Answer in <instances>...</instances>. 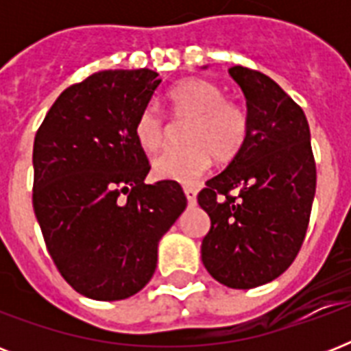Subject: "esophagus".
<instances>
[{
    "label": "esophagus",
    "instance_id": "1",
    "mask_svg": "<svg viewBox=\"0 0 351 351\" xmlns=\"http://www.w3.org/2000/svg\"><path fill=\"white\" fill-rule=\"evenodd\" d=\"M184 193H186L187 197V202L189 204H195L197 202V189L195 187H184Z\"/></svg>",
    "mask_w": 351,
    "mask_h": 351
}]
</instances>
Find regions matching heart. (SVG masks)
Returning <instances> with one entry per match:
<instances>
[{"label": "heart", "instance_id": "b5f03b06", "mask_svg": "<svg viewBox=\"0 0 351 351\" xmlns=\"http://www.w3.org/2000/svg\"><path fill=\"white\" fill-rule=\"evenodd\" d=\"M167 101L175 117H189L184 131L187 143L165 149L153 160V175L160 180L193 184L208 171L213 156L228 162L244 147L247 114L211 82L184 80L167 93ZM132 131L138 145L149 153L164 143V120L151 107L138 114Z\"/></svg>", "mask_w": 351, "mask_h": 351}]
</instances>
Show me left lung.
<instances>
[{
	"instance_id": "obj_1",
	"label": "left lung",
	"mask_w": 351,
	"mask_h": 351,
	"mask_svg": "<svg viewBox=\"0 0 351 351\" xmlns=\"http://www.w3.org/2000/svg\"><path fill=\"white\" fill-rule=\"evenodd\" d=\"M244 93L247 138L220 175L198 193L211 228L202 240L209 275L250 289L282 275L304 242L317 169L304 111L269 76L234 65ZM239 189V197L229 191Z\"/></svg>"
}]
</instances>
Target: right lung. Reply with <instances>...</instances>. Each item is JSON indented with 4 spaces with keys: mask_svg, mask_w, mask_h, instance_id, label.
Returning <instances> with one entry per match:
<instances>
[{
    "mask_svg": "<svg viewBox=\"0 0 351 351\" xmlns=\"http://www.w3.org/2000/svg\"><path fill=\"white\" fill-rule=\"evenodd\" d=\"M160 82L149 69L95 73L58 96L36 132V219L58 271L89 299L138 293L187 206L178 182L143 184L151 165L132 129Z\"/></svg>",
    "mask_w": 351,
    "mask_h": 351,
    "instance_id": "obj_1",
    "label": "right lung"
}]
</instances>
